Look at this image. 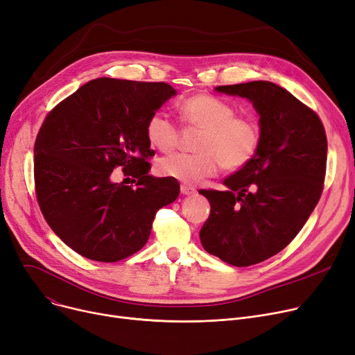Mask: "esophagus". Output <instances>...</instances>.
I'll list each match as a JSON object with an SVG mask.
<instances>
[{"label":"esophagus","instance_id":"34e87169","mask_svg":"<svg viewBox=\"0 0 355 355\" xmlns=\"http://www.w3.org/2000/svg\"><path fill=\"white\" fill-rule=\"evenodd\" d=\"M195 188L189 187V184H180V193L182 195H187V196H191V195H195Z\"/></svg>","mask_w":355,"mask_h":355}]
</instances>
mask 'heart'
Instances as JSON below:
<instances>
[{
  "label": "heart",
  "mask_w": 355,
  "mask_h": 355,
  "mask_svg": "<svg viewBox=\"0 0 355 355\" xmlns=\"http://www.w3.org/2000/svg\"><path fill=\"white\" fill-rule=\"evenodd\" d=\"M180 120L200 130L195 148L198 153H176L157 163V172L183 183H198L215 176L221 166L227 172H237L256 157L260 146V125L254 118L235 115V108L227 101L196 94L180 104ZM150 144L163 153L178 147L180 127L166 111H155L146 124Z\"/></svg>",
  "instance_id": "obj_1"
}]
</instances>
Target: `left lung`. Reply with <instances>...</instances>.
Returning <instances> with one entry per match:
<instances>
[{"instance_id":"left-lung-1","label":"left lung","mask_w":355,"mask_h":355,"mask_svg":"<svg viewBox=\"0 0 355 355\" xmlns=\"http://www.w3.org/2000/svg\"><path fill=\"white\" fill-rule=\"evenodd\" d=\"M216 91L251 101L261 137L252 162L224 180L228 191H199L211 204L199 237L209 254L247 267L277 254L308 221L324 191L327 134L318 114L276 83Z\"/></svg>"}]
</instances>
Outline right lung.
I'll return each instance as SVG.
<instances>
[{
	"label": "right lung",
	"mask_w": 355,
	"mask_h": 355,
	"mask_svg": "<svg viewBox=\"0 0 355 355\" xmlns=\"http://www.w3.org/2000/svg\"><path fill=\"white\" fill-rule=\"evenodd\" d=\"M176 91L164 82L98 78L49 111L35 143V189L49 227L78 254L103 263L147 243L179 183L148 175V116ZM116 166L134 185L112 184Z\"/></svg>",
	"instance_id": "obj_1"
}]
</instances>
